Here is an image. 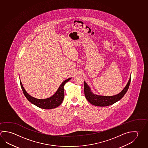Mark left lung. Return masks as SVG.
I'll list each match as a JSON object with an SVG mask.
<instances>
[{
  "mask_svg": "<svg viewBox=\"0 0 148 148\" xmlns=\"http://www.w3.org/2000/svg\"><path fill=\"white\" fill-rule=\"evenodd\" d=\"M130 80H131V75L127 85L122 90V91L116 95L111 96H100V95L94 94L91 90L90 87L84 81V88L85 96L87 101L89 102L92 105L98 106H109L119 101V100H121L124 97L128 89L130 83Z\"/></svg>",
  "mask_w": 148,
  "mask_h": 148,
  "instance_id": "obj_1",
  "label": "left lung"
}]
</instances>
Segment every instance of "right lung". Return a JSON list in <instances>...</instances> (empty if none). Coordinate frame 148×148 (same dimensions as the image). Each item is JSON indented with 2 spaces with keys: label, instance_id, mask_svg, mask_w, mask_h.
Segmentation results:
<instances>
[{
  "label": "right lung",
  "instance_id": "add662e5",
  "mask_svg": "<svg viewBox=\"0 0 148 148\" xmlns=\"http://www.w3.org/2000/svg\"><path fill=\"white\" fill-rule=\"evenodd\" d=\"M71 79V78H69L62 82L60 85L59 88L58 89L57 91L53 96L50 97L49 98L44 99L35 98L33 97L32 96H30L24 88L23 86L22 85L20 80V81L21 88L23 92L24 95L30 102H31L33 104L36 106H38L41 109L49 110V109L56 108L62 103L64 97V86L65 84L70 80Z\"/></svg>",
  "mask_w": 148,
  "mask_h": 148
}]
</instances>
